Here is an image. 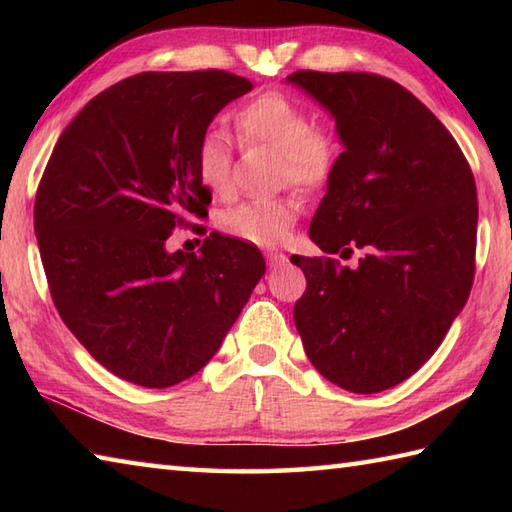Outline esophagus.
Here are the masks:
<instances>
[{
	"label": "esophagus",
	"instance_id": "esophagus-1",
	"mask_svg": "<svg viewBox=\"0 0 512 512\" xmlns=\"http://www.w3.org/2000/svg\"><path fill=\"white\" fill-rule=\"evenodd\" d=\"M266 259H268L270 268H277V266H284L288 262V255L281 253V250H268Z\"/></svg>",
	"mask_w": 512,
	"mask_h": 512
}]
</instances>
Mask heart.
<instances>
[{"label":"heart","instance_id":"b5f03b06","mask_svg":"<svg viewBox=\"0 0 512 512\" xmlns=\"http://www.w3.org/2000/svg\"><path fill=\"white\" fill-rule=\"evenodd\" d=\"M233 127L246 147L277 149V180L306 191L328 184L341 160V143L328 127L312 125L308 107L279 90L262 92L233 112ZM195 171L206 189L226 195L233 189V143L215 127L204 129L195 147ZM295 198L248 200L222 215V228L250 244L284 242L299 220Z\"/></svg>","mask_w":512,"mask_h":512}]
</instances>
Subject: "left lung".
I'll return each instance as SVG.
<instances>
[{"mask_svg": "<svg viewBox=\"0 0 512 512\" xmlns=\"http://www.w3.org/2000/svg\"><path fill=\"white\" fill-rule=\"evenodd\" d=\"M290 83L328 107L345 151L310 224L323 253L292 255L295 303L319 374L376 394L416 374L464 308L475 275L477 191L460 145L427 105L387 76L299 70Z\"/></svg>", "mask_w": 512, "mask_h": 512, "instance_id": "left-lung-1", "label": "left lung"}]
</instances>
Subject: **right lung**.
<instances>
[{
    "mask_svg": "<svg viewBox=\"0 0 512 512\" xmlns=\"http://www.w3.org/2000/svg\"><path fill=\"white\" fill-rule=\"evenodd\" d=\"M250 90L224 70L140 72L96 94L52 149L35 233L54 308L127 383L165 389L200 372L264 275L257 246L215 231L200 255L165 248L211 204L200 134Z\"/></svg>",
    "mask_w": 512,
    "mask_h": 512,
    "instance_id": "add662e5",
    "label": "right lung"
}]
</instances>
